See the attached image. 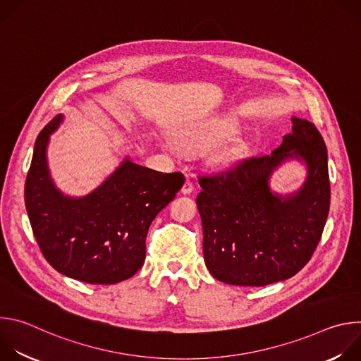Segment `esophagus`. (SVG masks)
Wrapping results in <instances>:
<instances>
[{"mask_svg": "<svg viewBox=\"0 0 361 361\" xmlns=\"http://www.w3.org/2000/svg\"><path fill=\"white\" fill-rule=\"evenodd\" d=\"M192 190H194V183H192V180H191L190 177H187L185 181H184V184H183L181 192H183V194H190Z\"/></svg>", "mask_w": 361, "mask_h": 361, "instance_id": "esophagus-1", "label": "esophagus"}]
</instances>
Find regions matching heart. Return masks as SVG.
<instances>
[{
	"mask_svg": "<svg viewBox=\"0 0 361 361\" xmlns=\"http://www.w3.org/2000/svg\"><path fill=\"white\" fill-rule=\"evenodd\" d=\"M227 135L224 128H212L201 131L183 133L177 137L180 147L188 151H205L219 145ZM213 161L216 164H228L231 161V152L227 149H220L213 154Z\"/></svg>",
	"mask_w": 361,
	"mask_h": 361,
	"instance_id": "obj_1",
	"label": "heart"
}]
</instances>
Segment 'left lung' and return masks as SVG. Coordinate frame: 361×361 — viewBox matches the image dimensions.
Here are the masks:
<instances>
[{"mask_svg":"<svg viewBox=\"0 0 361 361\" xmlns=\"http://www.w3.org/2000/svg\"><path fill=\"white\" fill-rule=\"evenodd\" d=\"M293 130L269 156L198 178L204 262L231 286L262 287L297 274L312 259L330 209L327 148L316 126L291 117ZM306 164L305 184L291 195L273 193L268 181L283 162Z\"/></svg>","mask_w":361,"mask_h":361,"instance_id":"1","label":"left lung"}]
</instances>
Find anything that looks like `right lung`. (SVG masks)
I'll use <instances>...</instances> for the list:
<instances>
[{
	"label": "right lung",
	"mask_w": 361,
	"mask_h": 361,
	"mask_svg": "<svg viewBox=\"0 0 361 361\" xmlns=\"http://www.w3.org/2000/svg\"><path fill=\"white\" fill-rule=\"evenodd\" d=\"M59 114L37 137L25 181V207L45 260L59 273L88 284L133 277L145 260L149 224L184 184L181 173H160L128 157L84 197L63 194L47 164L49 135Z\"/></svg>",
	"instance_id": "obj_1"
}]
</instances>
